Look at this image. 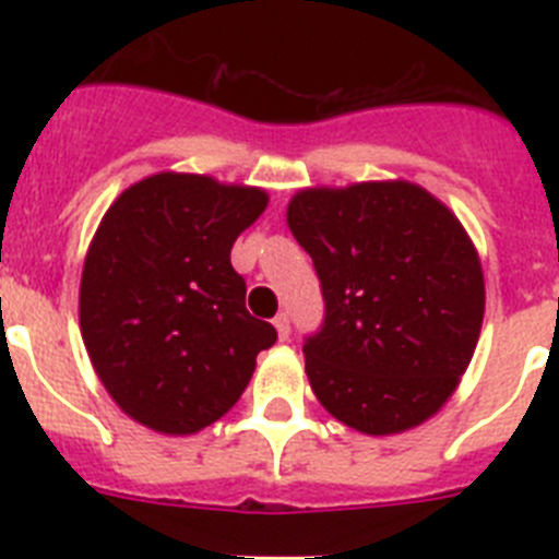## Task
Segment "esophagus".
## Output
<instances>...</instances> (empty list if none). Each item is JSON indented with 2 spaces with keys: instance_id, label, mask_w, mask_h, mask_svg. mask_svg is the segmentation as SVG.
<instances>
[{
  "instance_id": "obj_1",
  "label": "esophagus",
  "mask_w": 559,
  "mask_h": 559,
  "mask_svg": "<svg viewBox=\"0 0 559 559\" xmlns=\"http://www.w3.org/2000/svg\"><path fill=\"white\" fill-rule=\"evenodd\" d=\"M274 328H276V335H280V341H288V335H290V319H288V313H280L274 319Z\"/></svg>"
}]
</instances>
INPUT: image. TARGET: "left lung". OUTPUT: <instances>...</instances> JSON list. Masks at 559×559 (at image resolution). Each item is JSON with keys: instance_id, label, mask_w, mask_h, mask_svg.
I'll list each match as a JSON object with an SVG mask.
<instances>
[{"instance_id": "obj_1", "label": "left lung", "mask_w": 559, "mask_h": 559, "mask_svg": "<svg viewBox=\"0 0 559 559\" xmlns=\"http://www.w3.org/2000/svg\"><path fill=\"white\" fill-rule=\"evenodd\" d=\"M288 229L322 280L324 324L305 341L310 389L369 437L445 406L476 353L484 271L471 235L412 181L305 187Z\"/></svg>"}]
</instances>
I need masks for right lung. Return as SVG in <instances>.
<instances>
[{"instance_id":"add662e5","label":"right lung","mask_w":559,"mask_h":559,"mask_svg":"<svg viewBox=\"0 0 559 559\" xmlns=\"http://www.w3.org/2000/svg\"><path fill=\"white\" fill-rule=\"evenodd\" d=\"M265 206L260 187L165 170L103 215L83 263L81 335L106 392L140 426L170 437L212 426L276 341L246 310L229 260Z\"/></svg>"}]
</instances>
